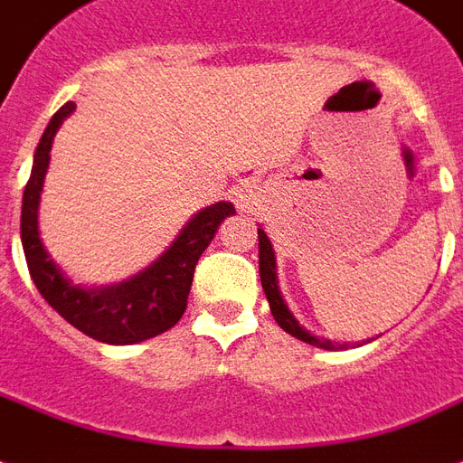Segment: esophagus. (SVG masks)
<instances>
[{
    "label": "esophagus",
    "instance_id": "obj_1",
    "mask_svg": "<svg viewBox=\"0 0 463 463\" xmlns=\"http://www.w3.org/2000/svg\"><path fill=\"white\" fill-rule=\"evenodd\" d=\"M236 198H239V200H243V191H241V193H236Z\"/></svg>",
    "mask_w": 463,
    "mask_h": 463
}]
</instances>
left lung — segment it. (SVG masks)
I'll return each instance as SVG.
<instances>
[{
	"mask_svg": "<svg viewBox=\"0 0 463 463\" xmlns=\"http://www.w3.org/2000/svg\"><path fill=\"white\" fill-rule=\"evenodd\" d=\"M258 270H260V285H263V292L268 297V304H270L272 318L278 321L282 331L295 335L297 340H304L309 345L324 347V350H335V343L324 338H317L314 333H309L304 326H299L292 311L288 309V304L280 295V285H278V265H275V250H272V243L268 239L263 229H258Z\"/></svg>",
	"mask_w": 463,
	"mask_h": 463,
	"instance_id": "obj_1",
	"label": "left lung"
}]
</instances>
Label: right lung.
Wrapping results in <instances>:
<instances>
[{"instance_id":"add662e5","label":"right lung","mask_w":463,"mask_h":463,"mask_svg":"<svg viewBox=\"0 0 463 463\" xmlns=\"http://www.w3.org/2000/svg\"><path fill=\"white\" fill-rule=\"evenodd\" d=\"M74 109L77 106L70 101L52 116L43 132L41 145L35 149L33 171L24 191L21 243L26 253L28 272L43 299L67 324L86 333L89 338L110 343V345L142 343L178 324L188 304L193 272L203 250L214 239L217 227L236 210L232 203H214L200 210L183 227L181 234L175 236V241L164 250V256L156 258L149 268L137 272L130 280L110 285V288L91 289L74 285L50 258L38 232V205H41L43 181H45V171L50 164L52 137L60 130L64 118Z\"/></svg>"}]
</instances>
